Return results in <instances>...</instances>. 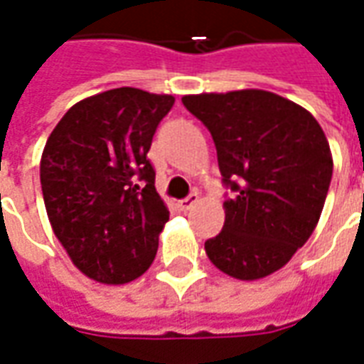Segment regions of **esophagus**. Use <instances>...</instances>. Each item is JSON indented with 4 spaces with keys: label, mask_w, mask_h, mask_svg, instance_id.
Wrapping results in <instances>:
<instances>
[{
    "label": "esophagus",
    "mask_w": 364,
    "mask_h": 364,
    "mask_svg": "<svg viewBox=\"0 0 364 364\" xmlns=\"http://www.w3.org/2000/svg\"><path fill=\"white\" fill-rule=\"evenodd\" d=\"M198 193H191L189 197L187 198H183V200H179V208H181V210H189V208H193V206L197 205L198 203Z\"/></svg>",
    "instance_id": "1"
}]
</instances>
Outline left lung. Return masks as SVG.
<instances>
[{"instance_id":"obj_1","label":"left lung","mask_w":364,"mask_h":364,"mask_svg":"<svg viewBox=\"0 0 364 364\" xmlns=\"http://www.w3.org/2000/svg\"><path fill=\"white\" fill-rule=\"evenodd\" d=\"M183 105L213 134L226 220L205 242L222 273L255 281L287 265L312 236L328 197V138L300 105L263 90L185 95Z\"/></svg>"}]
</instances>
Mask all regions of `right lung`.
I'll return each mask as SVG.
<instances>
[{"label":"right lung","instance_id":"1","mask_svg":"<svg viewBox=\"0 0 364 364\" xmlns=\"http://www.w3.org/2000/svg\"><path fill=\"white\" fill-rule=\"evenodd\" d=\"M173 103L136 87L103 91L75 103L46 140L41 185L48 220L90 279L134 281L158 253L169 210L148 151Z\"/></svg>","mask_w":364,"mask_h":364}]
</instances>
